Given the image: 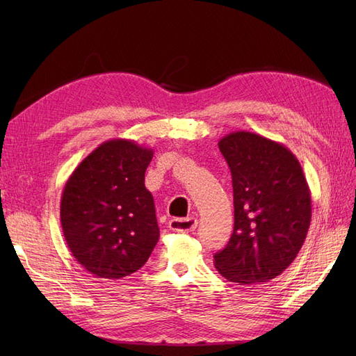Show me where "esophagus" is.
Segmentation results:
<instances>
[{"instance_id": "34e87169", "label": "esophagus", "mask_w": 356, "mask_h": 356, "mask_svg": "<svg viewBox=\"0 0 356 356\" xmlns=\"http://www.w3.org/2000/svg\"><path fill=\"white\" fill-rule=\"evenodd\" d=\"M197 227V220L188 217V218H174L169 221V229L177 233H190Z\"/></svg>"}]
</instances>
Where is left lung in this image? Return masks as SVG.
<instances>
[{
  "instance_id": "1",
  "label": "left lung",
  "mask_w": 356,
  "mask_h": 356,
  "mask_svg": "<svg viewBox=\"0 0 356 356\" xmlns=\"http://www.w3.org/2000/svg\"><path fill=\"white\" fill-rule=\"evenodd\" d=\"M218 147L232 172L234 227L213 266L239 285L268 282L296 260L309 230L303 169L285 145L252 132H232Z\"/></svg>"
}]
</instances>
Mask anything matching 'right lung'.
Wrapping results in <instances>:
<instances>
[{"mask_svg":"<svg viewBox=\"0 0 356 356\" xmlns=\"http://www.w3.org/2000/svg\"><path fill=\"white\" fill-rule=\"evenodd\" d=\"M153 149L110 139L68 178L60 224L70 251L96 277L122 279L141 268L159 241L153 195L145 170Z\"/></svg>","mask_w":356,"mask_h":356,"instance_id":"right-lung-1","label":"right lung"}]
</instances>
